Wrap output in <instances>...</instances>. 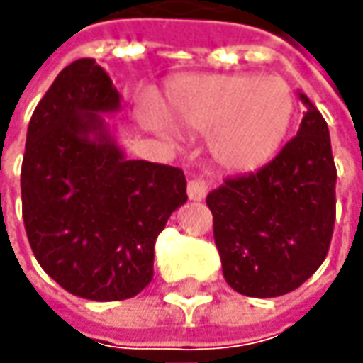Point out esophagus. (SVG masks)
<instances>
[{"mask_svg": "<svg viewBox=\"0 0 363 363\" xmlns=\"http://www.w3.org/2000/svg\"><path fill=\"white\" fill-rule=\"evenodd\" d=\"M186 192H189L191 201H202L206 196V192H208V184H206L204 179H192V181H189Z\"/></svg>", "mask_w": 363, "mask_h": 363, "instance_id": "1", "label": "esophagus"}]
</instances>
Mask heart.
I'll use <instances>...</instances> for the list:
<instances>
[{
    "label": "heart",
    "instance_id": "b5f03b06",
    "mask_svg": "<svg viewBox=\"0 0 363 363\" xmlns=\"http://www.w3.org/2000/svg\"><path fill=\"white\" fill-rule=\"evenodd\" d=\"M164 117L152 111L143 115L167 139H177L172 126L213 133L214 161L228 171L250 172L272 161L282 147L294 119V97L280 77L191 75L169 87Z\"/></svg>",
    "mask_w": 363,
    "mask_h": 363
}]
</instances>
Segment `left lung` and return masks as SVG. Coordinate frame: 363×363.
<instances>
[{
    "label": "left lung",
    "mask_w": 363,
    "mask_h": 363,
    "mask_svg": "<svg viewBox=\"0 0 363 363\" xmlns=\"http://www.w3.org/2000/svg\"><path fill=\"white\" fill-rule=\"evenodd\" d=\"M298 97L304 119L274 161L206 196L224 280L252 298H276L304 284L324 262L334 233L330 130L312 101Z\"/></svg>",
    "instance_id": "left-lung-1"
}]
</instances>
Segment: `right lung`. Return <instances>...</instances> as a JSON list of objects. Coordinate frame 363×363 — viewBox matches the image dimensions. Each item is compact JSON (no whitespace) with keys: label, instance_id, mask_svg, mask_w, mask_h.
Here are the masks:
<instances>
[{"label":"right lung","instance_id":"right-lung-1","mask_svg":"<svg viewBox=\"0 0 363 363\" xmlns=\"http://www.w3.org/2000/svg\"><path fill=\"white\" fill-rule=\"evenodd\" d=\"M121 95L95 59L63 69L27 127L26 233L37 262L79 298L115 302L152 280L155 242L186 202L181 169L130 161L103 115Z\"/></svg>","mask_w":363,"mask_h":363}]
</instances>
